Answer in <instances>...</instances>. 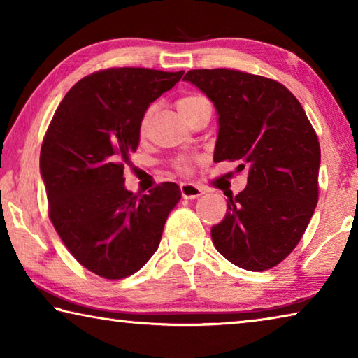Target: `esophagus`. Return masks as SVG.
Instances as JSON below:
<instances>
[{
  "label": "esophagus",
  "mask_w": 358,
  "mask_h": 358,
  "mask_svg": "<svg viewBox=\"0 0 358 358\" xmlns=\"http://www.w3.org/2000/svg\"><path fill=\"white\" fill-rule=\"evenodd\" d=\"M180 192L185 199H197L203 194V189L197 185H191V183H181L180 185Z\"/></svg>",
  "instance_id": "obj_1"
}]
</instances>
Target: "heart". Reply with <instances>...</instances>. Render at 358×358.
<instances>
[{
    "instance_id": "obj_1",
    "label": "heart",
    "mask_w": 358,
    "mask_h": 358,
    "mask_svg": "<svg viewBox=\"0 0 358 358\" xmlns=\"http://www.w3.org/2000/svg\"><path fill=\"white\" fill-rule=\"evenodd\" d=\"M205 106H210V102H208L207 98H203V96H201V94H185V96H181V98H178V101H177L178 110L181 112V115H183L186 120H189L194 113H196L197 110H201V108L205 107ZM151 113H153V107H150L142 117V121H141V132H142V134L145 131H147V126H148ZM192 162L194 161H191V159H181V161L177 162V169L185 175L191 173Z\"/></svg>"
}]
</instances>
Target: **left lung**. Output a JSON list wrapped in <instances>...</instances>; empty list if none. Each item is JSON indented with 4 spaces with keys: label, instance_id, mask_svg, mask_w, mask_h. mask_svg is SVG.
<instances>
[{
    "label": "left lung",
    "instance_id": "obj_1",
    "mask_svg": "<svg viewBox=\"0 0 358 358\" xmlns=\"http://www.w3.org/2000/svg\"><path fill=\"white\" fill-rule=\"evenodd\" d=\"M186 82L213 101L220 132L213 159L250 166L248 185L229 196L211 227L229 262L264 271L282 262L310 224L319 199L320 147L299 99L282 83L235 69H192Z\"/></svg>",
    "mask_w": 358,
    "mask_h": 358
}]
</instances>
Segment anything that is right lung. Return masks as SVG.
Instances as JSON below:
<instances>
[{"label": "right lung", "mask_w": 358, "mask_h": 358, "mask_svg": "<svg viewBox=\"0 0 358 358\" xmlns=\"http://www.w3.org/2000/svg\"><path fill=\"white\" fill-rule=\"evenodd\" d=\"M183 74L147 68L93 72L66 93L42 141L48 217L77 262L106 280L134 275L148 262L181 197L171 181L143 196L132 194L123 171L138 147L148 106Z\"/></svg>", "instance_id": "add662e5"}]
</instances>
